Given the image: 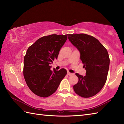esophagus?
Instances as JSON below:
<instances>
[{"label": "esophagus", "instance_id": "esophagus-1", "mask_svg": "<svg viewBox=\"0 0 124 124\" xmlns=\"http://www.w3.org/2000/svg\"><path fill=\"white\" fill-rule=\"evenodd\" d=\"M67 75H68V76H71V75H72V73H70V72H67Z\"/></svg>", "mask_w": 124, "mask_h": 124}]
</instances>
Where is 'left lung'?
Returning <instances> with one entry per match:
<instances>
[{
  "instance_id": "obj_1",
  "label": "left lung",
  "mask_w": 124,
  "mask_h": 124,
  "mask_svg": "<svg viewBox=\"0 0 124 124\" xmlns=\"http://www.w3.org/2000/svg\"><path fill=\"white\" fill-rule=\"evenodd\" d=\"M68 39L80 52V60L86 70L85 76L76 73L78 82L73 86L74 91L84 98L95 95L107 79L110 64L107 50L96 38L86 34H69Z\"/></svg>"
}]
</instances>
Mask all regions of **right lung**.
<instances>
[{
    "mask_svg": "<svg viewBox=\"0 0 124 124\" xmlns=\"http://www.w3.org/2000/svg\"><path fill=\"white\" fill-rule=\"evenodd\" d=\"M68 35H51L38 39L27 49L24 57L23 75L28 87L36 95L48 97L55 93L67 75L65 69H50L57 59Z\"/></svg>",
    "mask_w": 124,
    "mask_h": 124,
    "instance_id": "1",
    "label": "right lung"
}]
</instances>
